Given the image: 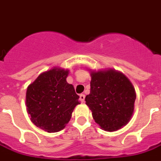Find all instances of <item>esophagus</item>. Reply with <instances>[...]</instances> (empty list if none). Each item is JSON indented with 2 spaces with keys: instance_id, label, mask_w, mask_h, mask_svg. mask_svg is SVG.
Instances as JSON below:
<instances>
[{
  "instance_id": "1",
  "label": "esophagus",
  "mask_w": 161,
  "mask_h": 161,
  "mask_svg": "<svg viewBox=\"0 0 161 161\" xmlns=\"http://www.w3.org/2000/svg\"><path fill=\"white\" fill-rule=\"evenodd\" d=\"M85 98H86V95L81 94V95H80V101L81 102V103H84V101H85Z\"/></svg>"
}]
</instances>
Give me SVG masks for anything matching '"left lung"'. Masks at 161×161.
Masks as SVG:
<instances>
[{
	"mask_svg": "<svg viewBox=\"0 0 161 161\" xmlns=\"http://www.w3.org/2000/svg\"><path fill=\"white\" fill-rule=\"evenodd\" d=\"M90 71V93L86 95V103L93 119L104 131L121 129L133 115L136 95L132 84L115 69Z\"/></svg>",
	"mask_w": 161,
	"mask_h": 161,
	"instance_id": "8db88e82",
	"label": "left lung"
}]
</instances>
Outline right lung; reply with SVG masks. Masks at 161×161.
I'll use <instances>...</instances> for the list:
<instances>
[{"label":"right lung","instance_id":"add662e5","mask_svg":"<svg viewBox=\"0 0 161 161\" xmlns=\"http://www.w3.org/2000/svg\"><path fill=\"white\" fill-rule=\"evenodd\" d=\"M68 69L56 66L43 71L26 91V108L36 127L58 132L69 123L75 107L80 104L74 86L66 81Z\"/></svg>","mask_w":161,"mask_h":161}]
</instances>
